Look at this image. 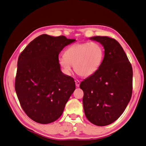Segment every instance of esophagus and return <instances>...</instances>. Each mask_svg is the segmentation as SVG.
<instances>
[{"label":"esophagus","mask_w":146,"mask_h":146,"mask_svg":"<svg viewBox=\"0 0 146 146\" xmlns=\"http://www.w3.org/2000/svg\"><path fill=\"white\" fill-rule=\"evenodd\" d=\"M75 82H76V86L77 87H79V85H80V81H79V80H78V79H77V80L75 81Z\"/></svg>","instance_id":"1"}]
</instances>
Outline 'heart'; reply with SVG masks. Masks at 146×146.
<instances>
[{
	"label": "heart",
	"mask_w": 146,
	"mask_h": 146,
	"mask_svg": "<svg viewBox=\"0 0 146 146\" xmlns=\"http://www.w3.org/2000/svg\"><path fill=\"white\" fill-rule=\"evenodd\" d=\"M104 56V49L98 42L76 44L67 49L65 56L60 57L59 64L66 74H69L74 65L77 74L87 77L100 68Z\"/></svg>",
	"instance_id": "b5f03b06"
}]
</instances>
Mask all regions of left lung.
<instances>
[{"instance_id":"obj_1","label":"left lung","mask_w":146,"mask_h":146,"mask_svg":"<svg viewBox=\"0 0 146 146\" xmlns=\"http://www.w3.org/2000/svg\"><path fill=\"white\" fill-rule=\"evenodd\" d=\"M91 39L102 44L105 54L100 68L80 84L84 92V114L97 126L111 124L120 117L130 102L133 88V70L121 46L113 38Z\"/></svg>"}]
</instances>
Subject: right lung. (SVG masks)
Segmentation results:
<instances>
[{
  "mask_svg": "<svg viewBox=\"0 0 146 146\" xmlns=\"http://www.w3.org/2000/svg\"><path fill=\"white\" fill-rule=\"evenodd\" d=\"M64 35H39L18 57L15 91L20 106L30 119L48 124L61 116L76 89L72 77L60 70L58 55L75 41Z\"/></svg>",
  "mask_w": 146,
  "mask_h": 146,
  "instance_id": "1",
  "label": "right lung"
}]
</instances>
